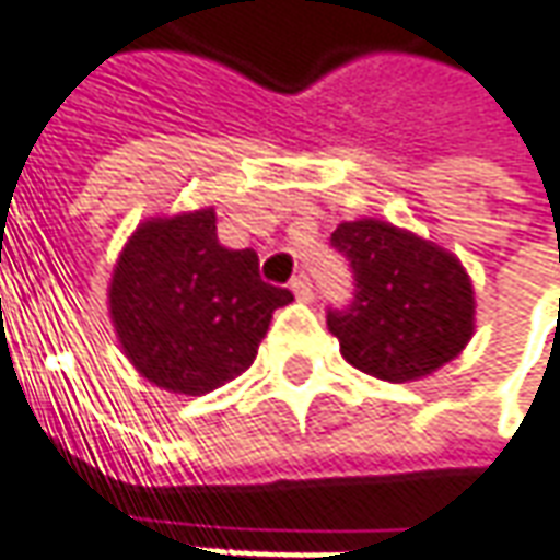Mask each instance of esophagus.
<instances>
[{
    "label": "esophagus",
    "instance_id": "obj_1",
    "mask_svg": "<svg viewBox=\"0 0 560 560\" xmlns=\"http://www.w3.org/2000/svg\"><path fill=\"white\" fill-rule=\"evenodd\" d=\"M291 291H294L300 300L313 298V281H310V276H306V272L294 276V281H291Z\"/></svg>",
    "mask_w": 560,
    "mask_h": 560
}]
</instances>
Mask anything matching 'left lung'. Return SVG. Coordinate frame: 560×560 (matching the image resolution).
Masks as SVG:
<instances>
[{
	"label": "left lung",
	"mask_w": 560,
	"mask_h": 560,
	"mask_svg": "<svg viewBox=\"0 0 560 560\" xmlns=\"http://www.w3.org/2000/svg\"><path fill=\"white\" fill-rule=\"evenodd\" d=\"M353 269V300L328 310L343 359L381 381H418L455 359L474 335V288L450 250L381 220L331 232Z\"/></svg>",
	"instance_id": "8db88e82"
}]
</instances>
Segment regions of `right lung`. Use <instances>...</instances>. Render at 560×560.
I'll return each instance as SVG.
<instances>
[{
    "instance_id": "add662e5",
    "label": "right lung",
    "mask_w": 560,
    "mask_h": 560,
    "mask_svg": "<svg viewBox=\"0 0 560 560\" xmlns=\"http://www.w3.org/2000/svg\"><path fill=\"white\" fill-rule=\"evenodd\" d=\"M291 300L288 288L260 279L250 247H222L213 207L139 222L107 288L126 359L151 384L185 396L247 372L272 313Z\"/></svg>"
}]
</instances>
